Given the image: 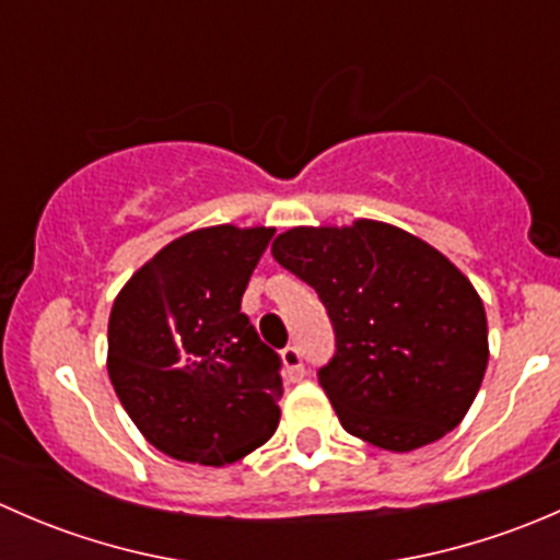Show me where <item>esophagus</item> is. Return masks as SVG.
Instances as JSON below:
<instances>
[{
  "label": "esophagus",
  "instance_id": "esophagus-1",
  "mask_svg": "<svg viewBox=\"0 0 560 560\" xmlns=\"http://www.w3.org/2000/svg\"><path fill=\"white\" fill-rule=\"evenodd\" d=\"M281 363H284V371L290 380H301L303 376V358H301V349L298 347H287L281 352Z\"/></svg>",
  "mask_w": 560,
  "mask_h": 560
}]
</instances>
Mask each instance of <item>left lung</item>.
Here are the masks:
<instances>
[{
  "label": "left lung",
  "instance_id": "obj_1",
  "mask_svg": "<svg viewBox=\"0 0 560 560\" xmlns=\"http://www.w3.org/2000/svg\"><path fill=\"white\" fill-rule=\"evenodd\" d=\"M270 252L330 316L336 354L319 385L343 431L411 453L460 425L488 369V319L471 281L439 248L358 219L292 228Z\"/></svg>",
  "mask_w": 560,
  "mask_h": 560
}]
</instances>
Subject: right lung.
Returning a JSON list of instances; mask_svg holds the SVG:
<instances>
[{
    "label": "right lung",
    "instance_id": "add662e5",
    "mask_svg": "<svg viewBox=\"0 0 560 560\" xmlns=\"http://www.w3.org/2000/svg\"><path fill=\"white\" fill-rule=\"evenodd\" d=\"M273 228L180 235L121 287L107 322V374L160 453L228 466L279 425L281 360L241 314Z\"/></svg>",
    "mask_w": 560,
    "mask_h": 560
}]
</instances>
